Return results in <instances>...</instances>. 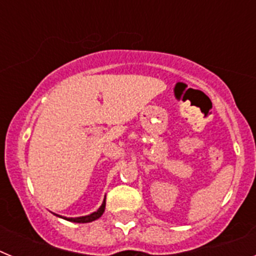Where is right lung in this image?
Returning <instances> with one entry per match:
<instances>
[{"mask_svg": "<svg viewBox=\"0 0 256 256\" xmlns=\"http://www.w3.org/2000/svg\"><path fill=\"white\" fill-rule=\"evenodd\" d=\"M105 205H106V198H104L102 205L98 208V210L94 212H92V214H90V216H76V218H66V216H58V214H55V216H60V218H62V219H66V220H69V222H74V223H90V222L96 220V219H98L101 216H102L104 212H105Z\"/></svg>", "mask_w": 256, "mask_h": 256, "instance_id": "right-lung-1", "label": "right lung"}]
</instances>
